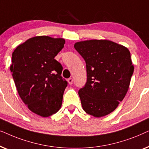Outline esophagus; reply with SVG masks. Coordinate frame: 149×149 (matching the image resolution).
I'll list each match as a JSON object with an SVG mask.
<instances>
[{
  "label": "esophagus",
  "instance_id": "34e87169",
  "mask_svg": "<svg viewBox=\"0 0 149 149\" xmlns=\"http://www.w3.org/2000/svg\"><path fill=\"white\" fill-rule=\"evenodd\" d=\"M67 81H68V83H69L70 85H72V82H73V80L72 78H69L68 80H67Z\"/></svg>",
  "mask_w": 149,
  "mask_h": 149
}]
</instances>
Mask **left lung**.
I'll use <instances>...</instances> for the list:
<instances>
[{
    "label": "left lung",
    "instance_id": "8db88e82",
    "mask_svg": "<svg viewBox=\"0 0 149 149\" xmlns=\"http://www.w3.org/2000/svg\"><path fill=\"white\" fill-rule=\"evenodd\" d=\"M74 47L86 62L87 83L79 91L83 109L97 118L109 115L129 89L134 70L129 49L106 39L77 42Z\"/></svg>",
    "mask_w": 149,
    "mask_h": 149
}]
</instances>
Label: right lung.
<instances>
[{
    "instance_id": "obj_1",
    "label": "right lung",
    "mask_w": 149,
    "mask_h": 149,
    "mask_svg": "<svg viewBox=\"0 0 149 149\" xmlns=\"http://www.w3.org/2000/svg\"><path fill=\"white\" fill-rule=\"evenodd\" d=\"M64 44V38L37 36L19 45L12 54L10 70L19 97L40 117L52 116L62 107L67 82L54 58Z\"/></svg>"
}]
</instances>
